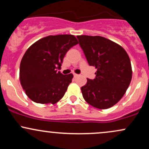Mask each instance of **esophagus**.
<instances>
[{
    "label": "esophagus",
    "instance_id": "obj_1",
    "mask_svg": "<svg viewBox=\"0 0 149 149\" xmlns=\"http://www.w3.org/2000/svg\"><path fill=\"white\" fill-rule=\"evenodd\" d=\"M78 76V74H76V73H73V76H74L75 78H76V77Z\"/></svg>",
    "mask_w": 149,
    "mask_h": 149
}]
</instances>
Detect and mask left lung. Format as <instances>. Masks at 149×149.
Returning <instances> with one entry per match:
<instances>
[{"label": "left lung", "instance_id": "left-lung-1", "mask_svg": "<svg viewBox=\"0 0 149 149\" xmlns=\"http://www.w3.org/2000/svg\"><path fill=\"white\" fill-rule=\"evenodd\" d=\"M77 38L89 65L97 69L95 78H88L81 88L83 98L97 109H109L120 100L131 82L129 56L120 45L106 38L85 35Z\"/></svg>", "mask_w": 149, "mask_h": 149}]
</instances>
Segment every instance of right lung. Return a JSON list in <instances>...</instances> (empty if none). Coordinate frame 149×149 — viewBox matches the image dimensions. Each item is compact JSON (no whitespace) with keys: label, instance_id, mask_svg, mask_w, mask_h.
<instances>
[{"label":"right lung","instance_id":"obj_1","mask_svg":"<svg viewBox=\"0 0 149 149\" xmlns=\"http://www.w3.org/2000/svg\"><path fill=\"white\" fill-rule=\"evenodd\" d=\"M78 43L73 35L48 36L31 45L20 63L22 87L30 100L38 104H55L64 97L73 74L63 75V59Z\"/></svg>","mask_w":149,"mask_h":149}]
</instances>
